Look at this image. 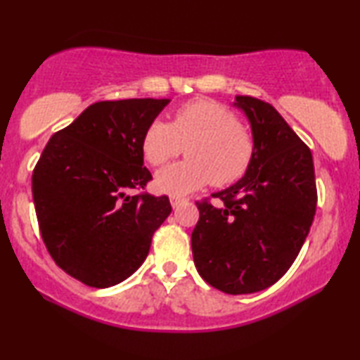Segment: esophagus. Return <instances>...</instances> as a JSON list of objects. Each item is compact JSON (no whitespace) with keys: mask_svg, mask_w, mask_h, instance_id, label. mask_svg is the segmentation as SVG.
<instances>
[{"mask_svg":"<svg viewBox=\"0 0 360 360\" xmlns=\"http://www.w3.org/2000/svg\"><path fill=\"white\" fill-rule=\"evenodd\" d=\"M186 199H181V197H171V205H173V209H179L181 205L186 204Z\"/></svg>","mask_w":360,"mask_h":360,"instance_id":"esophagus-1","label":"esophagus"}]
</instances>
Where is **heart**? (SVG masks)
<instances>
[{
	"label": "heart",
	"mask_w": 360,
	"mask_h": 360,
	"mask_svg": "<svg viewBox=\"0 0 360 360\" xmlns=\"http://www.w3.org/2000/svg\"><path fill=\"white\" fill-rule=\"evenodd\" d=\"M187 160L169 165L155 178L163 194L182 197L212 182L229 186L246 173L255 141L236 115L212 99L191 101L176 110L171 124L153 120L145 130L141 150L153 166L165 165L182 150Z\"/></svg>",
	"instance_id": "obj_1"
}]
</instances>
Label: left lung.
I'll return each instance as SVG.
<instances>
[{
  "label": "left lung",
  "mask_w": 360,
  "mask_h": 360,
  "mask_svg": "<svg viewBox=\"0 0 360 360\" xmlns=\"http://www.w3.org/2000/svg\"><path fill=\"white\" fill-rule=\"evenodd\" d=\"M251 127L255 151L245 176L197 202L192 255L202 279L231 295L271 287L288 271L316 210L313 156L269 103L235 96Z\"/></svg>",
  "instance_id": "8db88e82"
}]
</instances>
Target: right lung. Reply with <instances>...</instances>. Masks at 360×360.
<instances>
[{"label": "right lung", "instance_id": "obj_1", "mask_svg": "<svg viewBox=\"0 0 360 360\" xmlns=\"http://www.w3.org/2000/svg\"><path fill=\"white\" fill-rule=\"evenodd\" d=\"M171 99L101 101L49 140L32 174L42 240L62 269L105 288L143 264L151 236L171 214L166 195H130L146 186L145 130Z\"/></svg>", "mask_w": 360, "mask_h": 360}]
</instances>
